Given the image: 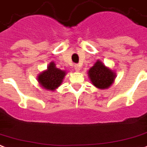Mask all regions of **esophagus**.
I'll return each mask as SVG.
<instances>
[{
	"label": "esophagus",
	"mask_w": 147,
	"mask_h": 147,
	"mask_svg": "<svg viewBox=\"0 0 147 147\" xmlns=\"http://www.w3.org/2000/svg\"><path fill=\"white\" fill-rule=\"evenodd\" d=\"M75 70L76 71H80V69H81V66H80V65H75Z\"/></svg>",
	"instance_id": "1"
}]
</instances>
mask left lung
<instances>
[{
	"label": "left lung",
	"mask_w": 147,
	"mask_h": 147,
	"mask_svg": "<svg viewBox=\"0 0 147 147\" xmlns=\"http://www.w3.org/2000/svg\"><path fill=\"white\" fill-rule=\"evenodd\" d=\"M88 76L92 84L98 89L104 90L109 88L116 78V73L97 60L92 68L88 71Z\"/></svg>",
	"instance_id": "left-lung-1"
}]
</instances>
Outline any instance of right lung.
<instances>
[{
  "label": "right lung",
  "instance_id": "right-lung-1",
  "mask_svg": "<svg viewBox=\"0 0 147 147\" xmlns=\"http://www.w3.org/2000/svg\"><path fill=\"white\" fill-rule=\"evenodd\" d=\"M66 71L56 67L55 63L51 61L47 70L43 71L37 76V81L43 88L47 90L54 91L62 83Z\"/></svg>",
  "mask_w": 147,
  "mask_h": 147
}]
</instances>
